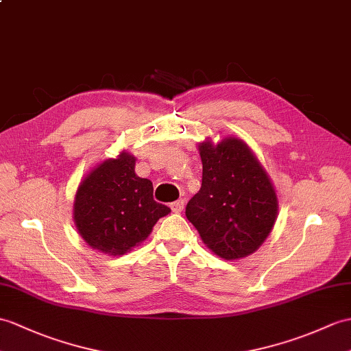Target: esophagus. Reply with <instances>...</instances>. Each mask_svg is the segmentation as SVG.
I'll use <instances>...</instances> for the list:
<instances>
[{
	"label": "esophagus",
	"instance_id": "1",
	"mask_svg": "<svg viewBox=\"0 0 351 351\" xmlns=\"http://www.w3.org/2000/svg\"><path fill=\"white\" fill-rule=\"evenodd\" d=\"M184 205H185V202H184V199H179V200L173 202V203H170V209H172V210H173V213L179 214V213H182V209H184Z\"/></svg>",
	"mask_w": 351,
	"mask_h": 351
}]
</instances>
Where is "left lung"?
<instances>
[{
  "instance_id": "1",
  "label": "left lung",
  "mask_w": 351,
  "mask_h": 351,
  "mask_svg": "<svg viewBox=\"0 0 351 351\" xmlns=\"http://www.w3.org/2000/svg\"><path fill=\"white\" fill-rule=\"evenodd\" d=\"M203 173L185 215L205 245L226 260L252 254L278 215L274 185L247 143L226 137L199 143Z\"/></svg>"
}]
</instances>
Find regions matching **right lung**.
<instances>
[{
  "label": "right lung",
  "mask_w": 351,
  "mask_h": 351,
  "mask_svg": "<svg viewBox=\"0 0 351 351\" xmlns=\"http://www.w3.org/2000/svg\"><path fill=\"white\" fill-rule=\"evenodd\" d=\"M136 157L122 151L89 172L80 182L73 218L89 247L122 256L148 238L152 227L170 213L152 197V182L134 173Z\"/></svg>",
  "instance_id": "right-lung-1"
}]
</instances>
